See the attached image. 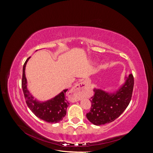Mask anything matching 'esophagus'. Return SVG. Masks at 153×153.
I'll use <instances>...</instances> for the list:
<instances>
[{"label": "esophagus", "mask_w": 153, "mask_h": 153, "mask_svg": "<svg viewBox=\"0 0 153 153\" xmlns=\"http://www.w3.org/2000/svg\"><path fill=\"white\" fill-rule=\"evenodd\" d=\"M85 89L86 85L84 82H80V84L76 85L70 92L72 101H77L80 100L81 97L84 95Z\"/></svg>", "instance_id": "1"}]
</instances>
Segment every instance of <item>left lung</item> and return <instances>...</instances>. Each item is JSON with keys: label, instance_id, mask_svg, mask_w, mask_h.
<instances>
[{"label": "left lung", "instance_id": "1", "mask_svg": "<svg viewBox=\"0 0 153 153\" xmlns=\"http://www.w3.org/2000/svg\"><path fill=\"white\" fill-rule=\"evenodd\" d=\"M125 84L113 94L100 89H94V95L90 101L91 108L86 114L89 121L97 126L114 121L121 115L130 102L134 78L132 74L128 76Z\"/></svg>", "mask_w": 153, "mask_h": 153}]
</instances>
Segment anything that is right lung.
Returning a JSON list of instances; mask_svg holds the SVG:
<instances>
[{"instance_id": "1", "label": "right lung", "mask_w": 153, "mask_h": 153, "mask_svg": "<svg viewBox=\"0 0 153 153\" xmlns=\"http://www.w3.org/2000/svg\"><path fill=\"white\" fill-rule=\"evenodd\" d=\"M30 57L25 62L23 66L22 87L26 103L36 117L49 123H57L62 121L66 114V110L69 104L65 98L68 89L64 90L54 98L45 102H39L34 100L27 89V79L25 74L26 64Z\"/></svg>"}]
</instances>
